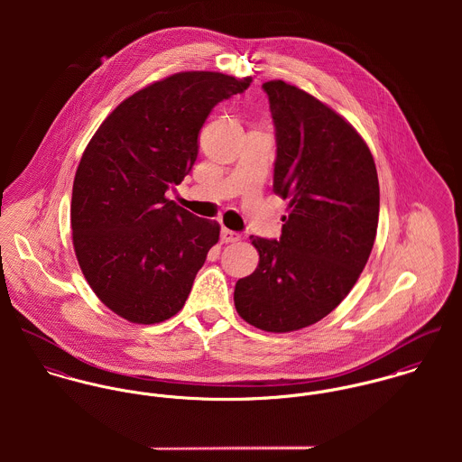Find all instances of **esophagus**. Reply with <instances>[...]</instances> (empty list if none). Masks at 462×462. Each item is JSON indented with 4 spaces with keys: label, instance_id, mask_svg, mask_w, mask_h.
Listing matches in <instances>:
<instances>
[{
    "label": "esophagus",
    "instance_id": "1",
    "mask_svg": "<svg viewBox=\"0 0 462 462\" xmlns=\"http://www.w3.org/2000/svg\"><path fill=\"white\" fill-rule=\"evenodd\" d=\"M220 240H222V244L238 242V240H240V235H238V233H235V231H231V229L222 227V231H220Z\"/></svg>",
    "mask_w": 462,
    "mask_h": 462
}]
</instances>
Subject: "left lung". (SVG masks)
<instances>
[{
	"label": "left lung",
	"mask_w": 462,
	"mask_h": 462,
	"mask_svg": "<svg viewBox=\"0 0 462 462\" xmlns=\"http://www.w3.org/2000/svg\"><path fill=\"white\" fill-rule=\"evenodd\" d=\"M275 126L273 192L288 199L279 240L251 236L258 268L238 279L235 308L251 326L290 332L317 324L348 295L379 224L374 156L350 123L282 79L263 83Z\"/></svg>",
	"instance_id": "1"
}]
</instances>
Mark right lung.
I'll list each match as a JSON object with an SVG mask.
<instances>
[{
  "label": "right lung",
  "instance_id": "add662e5",
  "mask_svg": "<svg viewBox=\"0 0 462 462\" xmlns=\"http://www.w3.org/2000/svg\"><path fill=\"white\" fill-rule=\"evenodd\" d=\"M253 78L187 70L125 99L88 142L72 183L70 229L79 268L116 315L160 324L189 299L220 226L165 198L198 158L213 106Z\"/></svg>",
  "mask_w": 462,
  "mask_h": 462
}]
</instances>
